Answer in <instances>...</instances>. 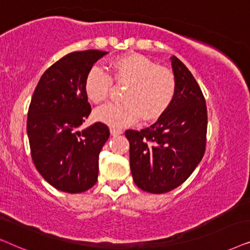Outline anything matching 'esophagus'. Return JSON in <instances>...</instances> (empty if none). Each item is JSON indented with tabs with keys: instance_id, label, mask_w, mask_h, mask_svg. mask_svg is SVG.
Instances as JSON below:
<instances>
[{
	"instance_id": "obj_1",
	"label": "esophagus",
	"mask_w": 250,
	"mask_h": 250,
	"mask_svg": "<svg viewBox=\"0 0 250 250\" xmlns=\"http://www.w3.org/2000/svg\"><path fill=\"white\" fill-rule=\"evenodd\" d=\"M122 130L121 129H116V128H111V135L112 136H119L122 134Z\"/></svg>"
}]
</instances>
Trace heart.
Listing matches in <instances>:
<instances>
[{
	"mask_svg": "<svg viewBox=\"0 0 250 250\" xmlns=\"http://www.w3.org/2000/svg\"><path fill=\"white\" fill-rule=\"evenodd\" d=\"M111 66L112 76L98 66L89 69L84 80L85 94L92 103L102 104L109 97L114 80L128 84L122 96L125 102L98 108L96 120L112 127H125L142 116L144 121H155L168 111L177 91V79L171 68L160 66L141 53L119 56Z\"/></svg>",
	"mask_w": 250,
	"mask_h": 250,
	"instance_id": "1",
	"label": "heart"
}]
</instances>
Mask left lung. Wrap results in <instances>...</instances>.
Returning a JSON list of instances; mask_svg holds the SVG:
<instances>
[{"mask_svg":"<svg viewBox=\"0 0 250 250\" xmlns=\"http://www.w3.org/2000/svg\"><path fill=\"white\" fill-rule=\"evenodd\" d=\"M171 65L177 91L170 107L151 127L125 131L135 184L155 194L189 177L204 158L207 141V105L200 86L176 56Z\"/></svg>","mask_w":250,"mask_h":250,"instance_id":"left-lung-1","label":"left lung"}]
</instances>
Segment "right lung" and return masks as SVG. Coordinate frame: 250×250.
<instances>
[{
    "label": "right lung",
    "mask_w": 250,
    "mask_h": 250,
    "mask_svg": "<svg viewBox=\"0 0 250 250\" xmlns=\"http://www.w3.org/2000/svg\"><path fill=\"white\" fill-rule=\"evenodd\" d=\"M106 53L85 50L64 56L43 73L29 104L32 160L42 177L62 192H84L97 182L99 153L109 130L102 122L78 128L91 113L86 73Z\"/></svg>",
    "instance_id": "obj_1"
}]
</instances>
